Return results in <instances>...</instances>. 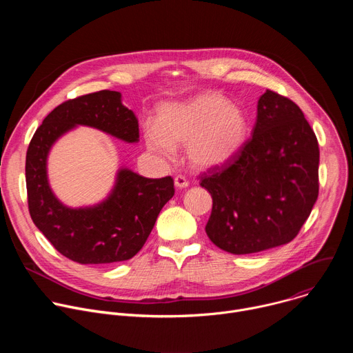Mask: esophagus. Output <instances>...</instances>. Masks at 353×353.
Instances as JSON below:
<instances>
[{"mask_svg":"<svg viewBox=\"0 0 353 353\" xmlns=\"http://www.w3.org/2000/svg\"><path fill=\"white\" fill-rule=\"evenodd\" d=\"M188 180L184 177V176H176L174 177V185L177 188H187L188 187Z\"/></svg>","mask_w":353,"mask_h":353,"instance_id":"esophagus-1","label":"esophagus"}]
</instances>
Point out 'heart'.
<instances>
[{"instance_id":"heart-1","label":"heart","mask_w":353,"mask_h":353,"mask_svg":"<svg viewBox=\"0 0 353 353\" xmlns=\"http://www.w3.org/2000/svg\"><path fill=\"white\" fill-rule=\"evenodd\" d=\"M248 132L244 112L216 92H205L185 103L159 109L157 125L143 130L149 149L170 157L173 148L187 146L190 163L196 169L225 165L241 149Z\"/></svg>"}]
</instances>
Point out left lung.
Instances as JSON below:
<instances>
[{"mask_svg":"<svg viewBox=\"0 0 353 353\" xmlns=\"http://www.w3.org/2000/svg\"><path fill=\"white\" fill-rule=\"evenodd\" d=\"M320 149L303 112L267 89L253 135L229 162L201 176L212 196L205 226L232 254L259 253L292 241L319 196Z\"/></svg>","mask_w":353,"mask_h":353,"instance_id":"1","label":"left lung"}]
</instances>
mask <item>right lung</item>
Here are the masks:
<instances>
[{"label":"right lung","mask_w":353,"mask_h":353,"mask_svg":"<svg viewBox=\"0 0 353 353\" xmlns=\"http://www.w3.org/2000/svg\"><path fill=\"white\" fill-rule=\"evenodd\" d=\"M77 125L93 127L125 142H138L135 114L121 93L100 90L57 106L36 130L26 152L29 214L64 257L79 264L132 259L152 232L161 210L174 195L170 176L148 179L121 168L109 196L93 207L70 208L50 188L47 157L54 142Z\"/></svg>","instance_id":"obj_1"}]
</instances>
